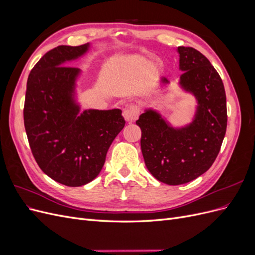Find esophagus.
<instances>
[{
    "label": "esophagus",
    "mask_w": 255,
    "mask_h": 255,
    "mask_svg": "<svg viewBox=\"0 0 255 255\" xmlns=\"http://www.w3.org/2000/svg\"><path fill=\"white\" fill-rule=\"evenodd\" d=\"M139 115H140V107L136 104L129 105L125 110V112H123V117H125V119L128 122H134L135 120H137L138 116Z\"/></svg>",
    "instance_id": "1"
}]
</instances>
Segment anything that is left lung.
<instances>
[{"label":"left lung","mask_w":255,"mask_h":255,"mask_svg":"<svg viewBox=\"0 0 255 255\" xmlns=\"http://www.w3.org/2000/svg\"><path fill=\"white\" fill-rule=\"evenodd\" d=\"M179 87L196 100L195 115L187 125L172 126L164 115L149 107L136 125L141 129V152L150 173L161 183L181 185L211 168L227 130V99L218 72L202 53L179 47ZM170 82L159 79L160 87Z\"/></svg>","instance_id":"8db88e82"}]
</instances>
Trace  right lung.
Listing matches in <instances>:
<instances>
[{
    "label": "right lung",
    "instance_id": "add662e5",
    "mask_svg": "<svg viewBox=\"0 0 255 255\" xmlns=\"http://www.w3.org/2000/svg\"><path fill=\"white\" fill-rule=\"evenodd\" d=\"M90 48L91 43H86L49 51L30 71L26 84L23 115L30 150L45 174L71 187L96 179L126 125L119 109L81 112L76 86L83 72L66 66Z\"/></svg>",
    "mask_w": 255,
    "mask_h": 255
}]
</instances>
